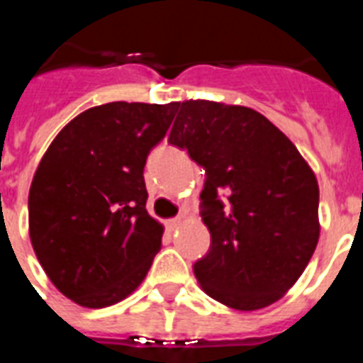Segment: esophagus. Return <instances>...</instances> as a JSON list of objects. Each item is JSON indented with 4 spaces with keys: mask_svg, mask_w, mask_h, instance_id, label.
I'll list each match as a JSON object with an SVG mask.
<instances>
[{
    "mask_svg": "<svg viewBox=\"0 0 363 363\" xmlns=\"http://www.w3.org/2000/svg\"><path fill=\"white\" fill-rule=\"evenodd\" d=\"M181 224H182L181 216H177V218H169V220H167V228H169V230H177V228L181 226Z\"/></svg>",
    "mask_w": 363,
    "mask_h": 363,
    "instance_id": "34e87169",
    "label": "esophagus"
}]
</instances>
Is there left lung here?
I'll return each instance as SVG.
<instances>
[{"label": "left lung", "mask_w": 363, "mask_h": 363, "mask_svg": "<svg viewBox=\"0 0 363 363\" xmlns=\"http://www.w3.org/2000/svg\"><path fill=\"white\" fill-rule=\"evenodd\" d=\"M169 145L205 169L201 218L209 252L194 264L205 294L238 311L275 303L315 252L318 182L294 143L258 111L175 104Z\"/></svg>", "instance_id": "8db88e82"}]
</instances>
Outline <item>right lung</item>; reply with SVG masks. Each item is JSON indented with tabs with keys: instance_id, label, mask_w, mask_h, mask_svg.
Listing matches in <instances>:
<instances>
[{
	"instance_id": "add662e5",
	"label": "right lung",
	"mask_w": 363,
	"mask_h": 363,
	"mask_svg": "<svg viewBox=\"0 0 363 363\" xmlns=\"http://www.w3.org/2000/svg\"><path fill=\"white\" fill-rule=\"evenodd\" d=\"M173 113L175 104L92 107L60 131L37 167L31 245L54 286L82 307L130 296L162 247L143 171Z\"/></svg>"
}]
</instances>
